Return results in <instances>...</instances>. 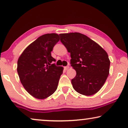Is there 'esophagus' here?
<instances>
[{"label": "esophagus", "instance_id": "obj_1", "mask_svg": "<svg viewBox=\"0 0 128 128\" xmlns=\"http://www.w3.org/2000/svg\"><path fill=\"white\" fill-rule=\"evenodd\" d=\"M70 68V66H64V69L66 70H67Z\"/></svg>", "mask_w": 128, "mask_h": 128}]
</instances>
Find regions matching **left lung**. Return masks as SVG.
<instances>
[{
  "label": "left lung",
  "instance_id": "8db88e82",
  "mask_svg": "<svg viewBox=\"0 0 128 128\" xmlns=\"http://www.w3.org/2000/svg\"><path fill=\"white\" fill-rule=\"evenodd\" d=\"M60 40L71 54V66L76 72L71 80L74 89L84 96L100 90L109 75L107 52L87 36L78 32L60 34Z\"/></svg>",
  "mask_w": 128,
  "mask_h": 128
}]
</instances>
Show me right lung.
I'll use <instances>...</instances> for the list:
<instances>
[{
    "instance_id": "add662e5",
    "label": "right lung",
    "mask_w": 128,
    "mask_h": 128,
    "mask_svg": "<svg viewBox=\"0 0 128 128\" xmlns=\"http://www.w3.org/2000/svg\"><path fill=\"white\" fill-rule=\"evenodd\" d=\"M60 40L57 34L40 36L27 46L17 62L20 80L29 94L44 99L54 93L64 68L52 64L53 47Z\"/></svg>"
}]
</instances>
